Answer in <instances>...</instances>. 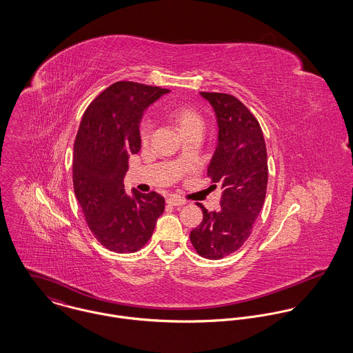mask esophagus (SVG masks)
<instances>
[{
	"instance_id": "obj_1",
	"label": "esophagus",
	"mask_w": 353,
	"mask_h": 353,
	"mask_svg": "<svg viewBox=\"0 0 353 353\" xmlns=\"http://www.w3.org/2000/svg\"><path fill=\"white\" fill-rule=\"evenodd\" d=\"M167 203H170V205H174V206H179V205H185L186 201H185L183 199H181V197H176V196H171V197H168V199H167Z\"/></svg>"
}]
</instances>
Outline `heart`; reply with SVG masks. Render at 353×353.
<instances>
[{
  "label": "heart",
  "instance_id": "obj_1",
  "mask_svg": "<svg viewBox=\"0 0 353 353\" xmlns=\"http://www.w3.org/2000/svg\"><path fill=\"white\" fill-rule=\"evenodd\" d=\"M170 115L174 118V121L178 123V126L181 128L182 133L193 129V128H203V119L201 115L188 107V105H174L170 108ZM152 132H153V122L151 118H144L140 123V140L143 144H147L151 139Z\"/></svg>",
  "mask_w": 353,
  "mask_h": 353
}]
</instances>
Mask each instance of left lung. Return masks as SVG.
<instances>
[{"label": "left lung", "mask_w": 353, "mask_h": 353, "mask_svg": "<svg viewBox=\"0 0 353 353\" xmlns=\"http://www.w3.org/2000/svg\"><path fill=\"white\" fill-rule=\"evenodd\" d=\"M214 110L219 137L208 167L213 186L220 185L217 212L202 203L201 224L190 232L196 252L220 259L236 252L250 236L266 196L268 154L259 122L238 98L220 92H200Z\"/></svg>", "instance_id": "obj_1"}]
</instances>
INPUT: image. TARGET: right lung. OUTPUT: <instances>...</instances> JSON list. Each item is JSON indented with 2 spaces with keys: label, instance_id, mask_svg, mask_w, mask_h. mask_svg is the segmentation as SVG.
Returning a JSON list of instances; mask_svg holds the SVG:
<instances>
[{
  "label": "right lung",
  "instance_id": "obj_1",
  "mask_svg": "<svg viewBox=\"0 0 353 353\" xmlns=\"http://www.w3.org/2000/svg\"><path fill=\"white\" fill-rule=\"evenodd\" d=\"M170 91L117 81L87 107L74 140L73 188L85 221L98 242L115 252H139L150 241L164 199L133 189L123 176L129 156L141 148L144 110Z\"/></svg>",
  "mask_w": 353,
  "mask_h": 353
}]
</instances>
